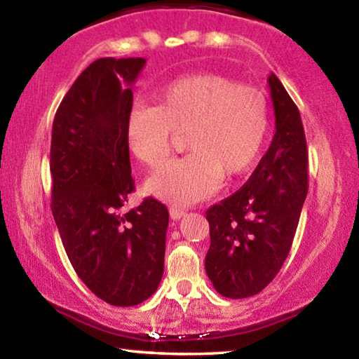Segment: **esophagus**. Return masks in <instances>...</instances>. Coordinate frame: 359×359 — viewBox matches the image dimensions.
<instances>
[{
  "mask_svg": "<svg viewBox=\"0 0 359 359\" xmlns=\"http://www.w3.org/2000/svg\"><path fill=\"white\" fill-rule=\"evenodd\" d=\"M169 213H170V218L175 219V221L180 219V218H184V216H185V211L177 208V206H170Z\"/></svg>",
  "mask_w": 359,
  "mask_h": 359,
  "instance_id": "1",
  "label": "esophagus"
}]
</instances>
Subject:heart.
Instances as JSON below:
<instances>
[{
	"label": "heart",
	"instance_id": "heart-1",
	"mask_svg": "<svg viewBox=\"0 0 359 359\" xmlns=\"http://www.w3.org/2000/svg\"><path fill=\"white\" fill-rule=\"evenodd\" d=\"M156 107L133 105L125 136L133 156L158 168L169 153L172 131H187L189 154L170 159L148 190L161 200L190 205L218 189L221 175L234 177L255 163L269 128L265 95L221 74L175 79L154 95Z\"/></svg>",
	"mask_w": 359,
	"mask_h": 359
}]
</instances>
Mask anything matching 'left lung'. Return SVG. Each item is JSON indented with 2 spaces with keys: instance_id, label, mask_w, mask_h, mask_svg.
<instances>
[{
  "instance_id": "left-lung-1",
  "label": "left lung",
  "mask_w": 359,
  "mask_h": 359,
  "mask_svg": "<svg viewBox=\"0 0 359 359\" xmlns=\"http://www.w3.org/2000/svg\"><path fill=\"white\" fill-rule=\"evenodd\" d=\"M275 135L254 174L236 194L206 211V275L221 296H254L275 278L290 254L307 195L304 127L290 94L269 76Z\"/></svg>"
}]
</instances>
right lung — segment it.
<instances>
[{"instance_id":"obj_1","label":"right lung","mask_w":359,"mask_h":359,"mask_svg":"<svg viewBox=\"0 0 359 359\" xmlns=\"http://www.w3.org/2000/svg\"><path fill=\"white\" fill-rule=\"evenodd\" d=\"M144 58H99L55 114L52 213L74 271L112 306L148 299L164 273L169 211L153 196L123 213L135 190L125 120Z\"/></svg>"}]
</instances>
